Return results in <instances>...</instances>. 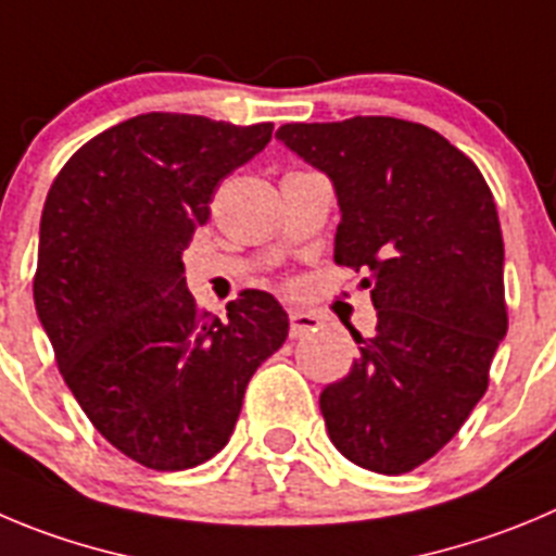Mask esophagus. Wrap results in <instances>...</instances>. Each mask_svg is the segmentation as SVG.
I'll return each mask as SVG.
<instances>
[{"instance_id": "1", "label": "esophagus", "mask_w": 556, "mask_h": 556, "mask_svg": "<svg viewBox=\"0 0 556 556\" xmlns=\"http://www.w3.org/2000/svg\"><path fill=\"white\" fill-rule=\"evenodd\" d=\"M320 329V318L315 313H304V309H290V337H304L309 331Z\"/></svg>"}]
</instances>
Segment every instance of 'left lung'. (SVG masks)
<instances>
[{"label": "left lung", "instance_id": "obj_1", "mask_svg": "<svg viewBox=\"0 0 556 556\" xmlns=\"http://www.w3.org/2000/svg\"><path fill=\"white\" fill-rule=\"evenodd\" d=\"M277 139L334 184V261L367 271L378 309L376 334H354L349 376L320 392L329 439L362 469H417L485 395L507 334L494 194L469 155L419 123H288Z\"/></svg>", "mask_w": 556, "mask_h": 556}]
</instances>
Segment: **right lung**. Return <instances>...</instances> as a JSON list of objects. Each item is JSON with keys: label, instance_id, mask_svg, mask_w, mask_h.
<instances>
[{"label": "right lung", "instance_id": "1", "mask_svg": "<svg viewBox=\"0 0 556 556\" xmlns=\"http://www.w3.org/2000/svg\"><path fill=\"white\" fill-rule=\"evenodd\" d=\"M271 131L139 114L81 144L46 197L35 309L87 419L148 469L214 458L249 378L288 337V313L263 290H243L225 320L197 307L180 261L216 186Z\"/></svg>", "mask_w": 556, "mask_h": 556}]
</instances>
